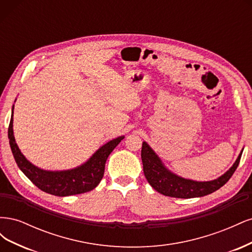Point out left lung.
<instances>
[{
    "instance_id": "8db88e82",
    "label": "left lung",
    "mask_w": 252,
    "mask_h": 252,
    "mask_svg": "<svg viewBox=\"0 0 252 252\" xmlns=\"http://www.w3.org/2000/svg\"><path fill=\"white\" fill-rule=\"evenodd\" d=\"M244 148L241 150L238 158L233 165L220 177L211 181H194L180 177L177 173L167 168L157 152L152 149L147 142H143L142 162L145 178L150 186L158 192L166 196L179 197V199H192L201 197L217 191L231 178L238 168Z\"/></svg>"
}]
</instances>
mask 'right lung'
Returning <instances> with one entry per match:
<instances>
[{"label":"right lung","instance_id":"obj_1","mask_svg":"<svg viewBox=\"0 0 252 252\" xmlns=\"http://www.w3.org/2000/svg\"><path fill=\"white\" fill-rule=\"evenodd\" d=\"M13 109L14 105H12L8 128V139L13 158L21 171L37 188L52 195L68 196L88 192L94 189L103 179L107 158L125 138L124 135H121L110 140L98 148L86 162L74 168L66 170L42 169L29 162L18 146L13 134Z\"/></svg>","mask_w":252,"mask_h":252}]
</instances>
